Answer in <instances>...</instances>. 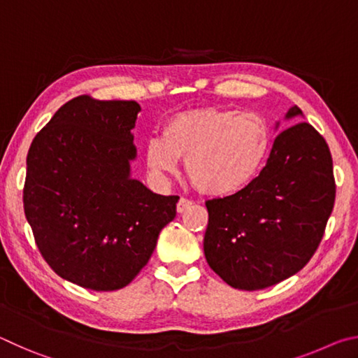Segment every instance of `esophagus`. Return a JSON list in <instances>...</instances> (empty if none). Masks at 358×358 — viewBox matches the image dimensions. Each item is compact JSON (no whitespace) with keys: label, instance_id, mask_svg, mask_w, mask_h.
<instances>
[{"label":"esophagus","instance_id":"1","mask_svg":"<svg viewBox=\"0 0 358 358\" xmlns=\"http://www.w3.org/2000/svg\"><path fill=\"white\" fill-rule=\"evenodd\" d=\"M191 205H192V201H189V199L181 197L178 203H177V211H178V213H185L187 208H191Z\"/></svg>","mask_w":358,"mask_h":358}]
</instances>
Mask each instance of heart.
I'll use <instances>...</instances> for the list:
<instances>
[{
  "instance_id": "b5f03b06",
  "label": "heart",
  "mask_w": 358,
  "mask_h": 358,
  "mask_svg": "<svg viewBox=\"0 0 358 358\" xmlns=\"http://www.w3.org/2000/svg\"><path fill=\"white\" fill-rule=\"evenodd\" d=\"M268 148L270 134L262 118L203 107L169 118L162 138L148 142L145 161L156 177L177 173L178 159L186 161L187 177L199 191L224 197L256 178Z\"/></svg>"
}]
</instances>
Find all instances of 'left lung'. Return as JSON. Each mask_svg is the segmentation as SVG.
Instances as JSON below:
<instances>
[{"label": "left lung", "mask_w": 358, "mask_h": 358, "mask_svg": "<svg viewBox=\"0 0 358 358\" xmlns=\"http://www.w3.org/2000/svg\"><path fill=\"white\" fill-rule=\"evenodd\" d=\"M295 117H303L296 106L289 108L286 120ZM333 203L329 145L301 121L275 138L265 167L250 185L232 196L205 202V259L235 289L275 286L310 262Z\"/></svg>", "instance_id": "1"}]
</instances>
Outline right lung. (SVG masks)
<instances>
[{
  "mask_svg": "<svg viewBox=\"0 0 358 358\" xmlns=\"http://www.w3.org/2000/svg\"><path fill=\"white\" fill-rule=\"evenodd\" d=\"M136 101L77 96L31 142L23 208L42 257L58 276L92 290H117L153 254L178 196L131 177Z\"/></svg>",
  "mask_w": 358,
  "mask_h": 358,
  "instance_id": "right-lung-1",
  "label": "right lung"
}]
</instances>
